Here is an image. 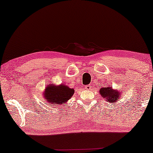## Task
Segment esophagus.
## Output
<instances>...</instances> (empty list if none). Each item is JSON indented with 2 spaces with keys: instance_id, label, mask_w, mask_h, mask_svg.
<instances>
[{
  "instance_id": "obj_1",
  "label": "esophagus",
  "mask_w": 153,
  "mask_h": 153,
  "mask_svg": "<svg viewBox=\"0 0 153 153\" xmlns=\"http://www.w3.org/2000/svg\"><path fill=\"white\" fill-rule=\"evenodd\" d=\"M85 88L86 89V90H91V86L90 85H86L85 86Z\"/></svg>"
}]
</instances>
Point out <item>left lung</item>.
<instances>
[{"label": "left lung", "instance_id": "obj_1", "mask_svg": "<svg viewBox=\"0 0 153 153\" xmlns=\"http://www.w3.org/2000/svg\"><path fill=\"white\" fill-rule=\"evenodd\" d=\"M99 91L102 98L105 99L106 101L109 102L112 104H114L116 100H120V91H118V90H113L111 85L108 87L102 88L99 90Z\"/></svg>", "mask_w": 153, "mask_h": 153}]
</instances>
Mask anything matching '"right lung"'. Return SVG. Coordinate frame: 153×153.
Listing matches in <instances>:
<instances>
[{
	"label": "right lung",
	"mask_w": 153,
	"mask_h": 153,
	"mask_svg": "<svg viewBox=\"0 0 153 153\" xmlns=\"http://www.w3.org/2000/svg\"><path fill=\"white\" fill-rule=\"evenodd\" d=\"M74 93L73 88H70L68 85H48L44 91L45 100L51 105H59L65 103L71 98Z\"/></svg>",
	"instance_id": "right-lung-1"
}]
</instances>
